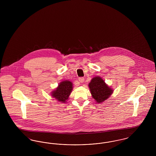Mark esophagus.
Masks as SVG:
<instances>
[{
  "label": "esophagus",
  "mask_w": 156,
  "mask_h": 156,
  "mask_svg": "<svg viewBox=\"0 0 156 156\" xmlns=\"http://www.w3.org/2000/svg\"><path fill=\"white\" fill-rule=\"evenodd\" d=\"M84 80H85V79L83 77H80V78H78V81H80V83H83L84 82Z\"/></svg>",
  "instance_id": "obj_1"
}]
</instances>
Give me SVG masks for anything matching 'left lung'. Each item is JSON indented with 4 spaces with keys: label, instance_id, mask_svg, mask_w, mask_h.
Wrapping results in <instances>:
<instances>
[{
    "label": "left lung",
    "instance_id": "obj_1",
    "mask_svg": "<svg viewBox=\"0 0 156 156\" xmlns=\"http://www.w3.org/2000/svg\"><path fill=\"white\" fill-rule=\"evenodd\" d=\"M88 87L92 98L98 104L104 102L113 92L112 88L99 76H96L91 80Z\"/></svg>",
    "mask_w": 156,
    "mask_h": 156
}]
</instances>
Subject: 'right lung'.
Masks as SVG:
<instances>
[{"label":"right lung","mask_w":156,"mask_h":156,"mask_svg":"<svg viewBox=\"0 0 156 156\" xmlns=\"http://www.w3.org/2000/svg\"><path fill=\"white\" fill-rule=\"evenodd\" d=\"M73 89L72 82L65 80L59 82L58 87L52 90L51 93V97L61 103H66L69 98Z\"/></svg>","instance_id":"add662e5"}]
</instances>
